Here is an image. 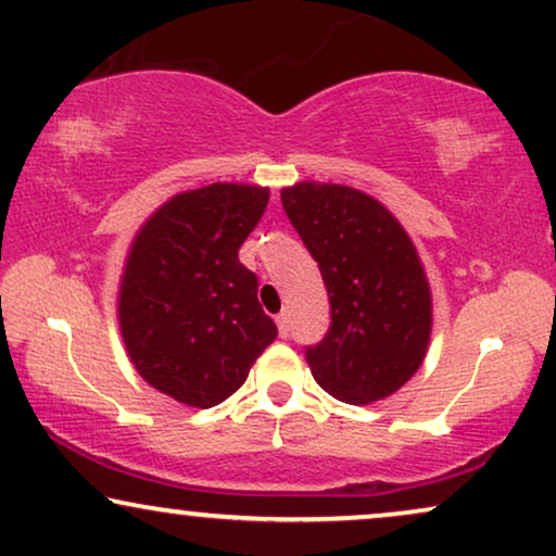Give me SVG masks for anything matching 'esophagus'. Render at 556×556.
<instances>
[{"label":"esophagus","mask_w":556,"mask_h":556,"mask_svg":"<svg viewBox=\"0 0 556 556\" xmlns=\"http://www.w3.org/2000/svg\"><path fill=\"white\" fill-rule=\"evenodd\" d=\"M277 328H279V336H282V339H287V336H290V313H279L277 315Z\"/></svg>","instance_id":"esophagus-1"}]
</instances>
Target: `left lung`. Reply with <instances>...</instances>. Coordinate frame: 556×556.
Masks as SVG:
<instances>
[{
	"label": "left lung",
	"mask_w": 556,
	"mask_h": 556,
	"mask_svg": "<svg viewBox=\"0 0 556 556\" xmlns=\"http://www.w3.org/2000/svg\"><path fill=\"white\" fill-rule=\"evenodd\" d=\"M282 207L330 300L326 339L305 349L315 382L349 405L390 397L431 339V287L410 236L354 187L300 181L282 189Z\"/></svg>",
	"instance_id": "8db88e82"
}]
</instances>
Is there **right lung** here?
<instances>
[{
  "instance_id": "add662e5",
  "label": "right lung",
  "mask_w": 556,
  "mask_h": 556,
  "mask_svg": "<svg viewBox=\"0 0 556 556\" xmlns=\"http://www.w3.org/2000/svg\"><path fill=\"white\" fill-rule=\"evenodd\" d=\"M266 202V187L217 181L174 194L132 238L121 333L138 375L177 403H223L277 339L256 274L238 262Z\"/></svg>"
}]
</instances>
